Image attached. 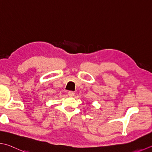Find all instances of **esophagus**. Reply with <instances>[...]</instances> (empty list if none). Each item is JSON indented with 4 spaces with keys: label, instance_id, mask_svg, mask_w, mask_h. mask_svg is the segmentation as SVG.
<instances>
[{
    "label": "esophagus",
    "instance_id": "34e87169",
    "mask_svg": "<svg viewBox=\"0 0 152 152\" xmlns=\"http://www.w3.org/2000/svg\"><path fill=\"white\" fill-rule=\"evenodd\" d=\"M74 94H75V93H74V91H68V96H69L70 97H73V96H74Z\"/></svg>",
    "mask_w": 152,
    "mask_h": 152
}]
</instances>
